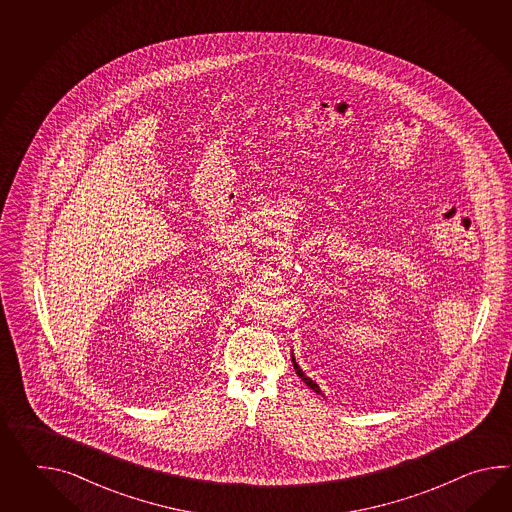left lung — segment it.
Instances as JSON below:
<instances>
[{"mask_svg": "<svg viewBox=\"0 0 512 512\" xmlns=\"http://www.w3.org/2000/svg\"><path fill=\"white\" fill-rule=\"evenodd\" d=\"M292 364H294V370H296V374L300 375L301 381H303L307 387L312 388V390H314L318 396H324V394H322V390H320V387H318V385L312 381L311 377H307V375L303 374V370H301L300 364H298L296 359H294V355H292Z\"/></svg>", "mask_w": 512, "mask_h": 512, "instance_id": "left-lung-1", "label": "left lung"}]
</instances>
